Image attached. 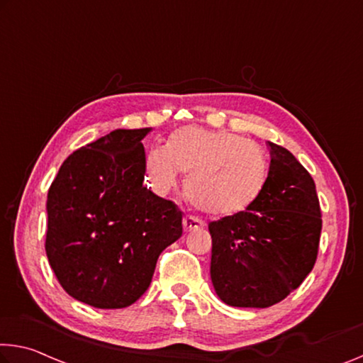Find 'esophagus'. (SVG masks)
<instances>
[{"label":"esophagus","instance_id":"1","mask_svg":"<svg viewBox=\"0 0 363 363\" xmlns=\"http://www.w3.org/2000/svg\"><path fill=\"white\" fill-rule=\"evenodd\" d=\"M203 226H205V221L202 218L194 216V215L184 216V229H186V231H195V229L203 228Z\"/></svg>","mask_w":363,"mask_h":363}]
</instances>
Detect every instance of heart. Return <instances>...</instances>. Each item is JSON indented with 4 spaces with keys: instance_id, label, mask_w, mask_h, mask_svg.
<instances>
[{
    "instance_id": "1",
    "label": "heart",
    "mask_w": 363,
    "mask_h": 363,
    "mask_svg": "<svg viewBox=\"0 0 363 363\" xmlns=\"http://www.w3.org/2000/svg\"><path fill=\"white\" fill-rule=\"evenodd\" d=\"M186 172V192L199 210L226 216L260 197L268 177L267 157L257 143L233 132L186 125L168 147H153L145 157V176L157 194H168Z\"/></svg>"
}]
</instances>
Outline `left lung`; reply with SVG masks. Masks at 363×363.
I'll list each match as a JSON object with an SVG mask.
<instances>
[{
	"label": "left lung",
	"mask_w": 363,
	"mask_h": 363,
	"mask_svg": "<svg viewBox=\"0 0 363 363\" xmlns=\"http://www.w3.org/2000/svg\"><path fill=\"white\" fill-rule=\"evenodd\" d=\"M268 145L272 163L260 197L208 224L211 283L233 307L281 302L302 284L318 255L321 210L312 176L284 147Z\"/></svg>",
	"instance_id": "8db88e82"
}]
</instances>
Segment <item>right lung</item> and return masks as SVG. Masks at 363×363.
<instances>
[{
    "label": "right lung",
    "instance_id": "obj_1",
    "mask_svg": "<svg viewBox=\"0 0 363 363\" xmlns=\"http://www.w3.org/2000/svg\"><path fill=\"white\" fill-rule=\"evenodd\" d=\"M150 129H116L69 155L51 182L45 250L69 296L124 308L152 283L161 252L182 235V211L143 186Z\"/></svg>",
    "mask_w": 363,
    "mask_h": 363
}]
</instances>
